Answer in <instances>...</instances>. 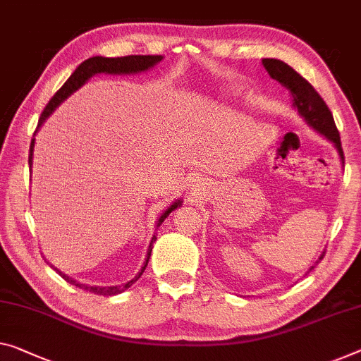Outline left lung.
<instances>
[{"mask_svg":"<svg viewBox=\"0 0 361 361\" xmlns=\"http://www.w3.org/2000/svg\"><path fill=\"white\" fill-rule=\"evenodd\" d=\"M262 63L264 66V69L268 71V74L290 92L292 106L293 109L298 111V114L305 119V123L336 147L337 153H339L341 163L343 166V152L341 145L339 130H337L334 118H332V113L329 111L328 104H326L324 99L319 97V93L314 90L308 80H305L297 71H293L289 64L284 63V61L266 58ZM323 257L324 252L321 253V257L316 259L313 266H310L307 273H310V271L323 259Z\"/></svg>","mask_w":361,"mask_h":361,"instance_id":"obj_1","label":"left lung"}]
</instances>
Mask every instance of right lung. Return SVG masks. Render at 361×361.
<instances>
[{
    "label": "right lung",
    "instance_id": "add662e5",
    "mask_svg": "<svg viewBox=\"0 0 361 361\" xmlns=\"http://www.w3.org/2000/svg\"><path fill=\"white\" fill-rule=\"evenodd\" d=\"M163 59L161 54H157V56H142V54H132V56H123V58H104V56H93V58H88L85 59L84 63H82L79 68H77L74 72H72V75L69 77L68 80L64 82V85L59 88V90L54 93V97L49 99V103L47 104V108L43 109V113L40 116V119H38V127L37 130L40 129L43 126V123L49 118V116L53 114V111L56 109L61 103L64 102L66 98L71 97L72 93L75 90H79V88L87 84V80L90 79V77L97 75V74H113V75H126V74H138V72H145L148 69H152L157 66L159 61ZM35 130V134H37ZM33 134V135H35ZM33 148H35V138H32V143H30V154H29V166H30V173H32V166H33ZM182 204V200H176V202L168 207L163 212V214L159 216L158 221H157V229L159 226L163 224V221L168 218V216L174 212L176 208H179ZM157 240V235L152 237V242H149L148 245V250H147V258L145 262H143L142 268L138 273L132 277L130 281H127L126 284H121V286H106V287H99V286H88V284H82V282L72 279L68 274H64L63 271H59L56 266L49 264L51 268L56 271V273L63 277L64 281H68L69 284L79 287V289H84L88 290L92 293H98V295H118V293H123L124 290L129 289V287L134 284L135 281L140 279V276L143 274V271H145L147 264H148V259L152 257V248H153V243Z\"/></svg>",
    "mask_w": 361,
    "mask_h": 361
}]
</instances>
